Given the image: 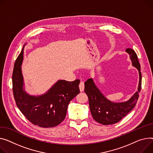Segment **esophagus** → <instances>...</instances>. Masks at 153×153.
Segmentation results:
<instances>
[{"mask_svg": "<svg viewBox=\"0 0 153 153\" xmlns=\"http://www.w3.org/2000/svg\"><path fill=\"white\" fill-rule=\"evenodd\" d=\"M84 82L83 81H81L79 84V88H80V91H83L84 90Z\"/></svg>", "mask_w": 153, "mask_h": 153, "instance_id": "esophagus-1", "label": "esophagus"}]
</instances>
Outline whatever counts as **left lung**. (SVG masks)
<instances>
[{
  "instance_id": "1",
  "label": "left lung",
  "mask_w": 153,
  "mask_h": 153,
  "mask_svg": "<svg viewBox=\"0 0 153 153\" xmlns=\"http://www.w3.org/2000/svg\"><path fill=\"white\" fill-rule=\"evenodd\" d=\"M126 52L129 55L132 66L137 69L139 74L138 90L129 100L123 102H113L102 94L92 78L88 79L84 83V91L88 97L91 116L101 124L110 125L118 123L134 108L137 102L141 87L140 65L134 50L127 48Z\"/></svg>"
}]
</instances>
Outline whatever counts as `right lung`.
<instances>
[{"label":"right lung","mask_w":153,"mask_h":153,"mask_svg":"<svg viewBox=\"0 0 153 153\" xmlns=\"http://www.w3.org/2000/svg\"><path fill=\"white\" fill-rule=\"evenodd\" d=\"M26 45L15 61L13 71V92L16 104L33 124L44 128L54 127L65 119L69 103L80 93V80H58L45 94L30 95L25 90L22 69Z\"/></svg>","instance_id":"right-lung-1"}]
</instances>
